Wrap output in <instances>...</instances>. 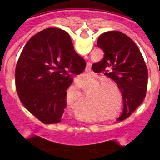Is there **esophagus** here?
<instances>
[{
	"label": "esophagus",
	"instance_id": "1",
	"mask_svg": "<svg viewBox=\"0 0 160 160\" xmlns=\"http://www.w3.org/2000/svg\"><path fill=\"white\" fill-rule=\"evenodd\" d=\"M84 58H85L86 59H87V58H89V56H84ZM88 67H89V68H90V65H89V66H88Z\"/></svg>",
	"mask_w": 160,
	"mask_h": 160
}]
</instances>
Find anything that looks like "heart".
<instances>
[{
    "mask_svg": "<svg viewBox=\"0 0 160 160\" xmlns=\"http://www.w3.org/2000/svg\"><path fill=\"white\" fill-rule=\"evenodd\" d=\"M102 79L97 78L95 79L93 83H99L94 88L95 90H98L95 96V103L99 104L108 108L111 113H115L118 109L119 98L117 94V91L111 86H113L116 89H118L117 83L111 80H103L101 82ZM101 82L100 83V82ZM111 86H110L109 85ZM121 109V102H120V111ZM120 113V111H119Z\"/></svg>",
    "mask_w": 160,
    "mask_h": 160,
    "instance_id": "heart-1",
    "label": "heart"
}]
</instances>
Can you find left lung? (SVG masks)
Instances as JSON below:
<instances>
[{
	"instance_id": "8db88e82",
	"label": "left lung",
	"mask_w": 160,
	"mask_h": 160,
	"mask_svg": "<svg viewBox=\"0 0 160 160\" xmlns=\"http://www.w3.org/2000/svg\"><path fill=\"white\" fill-rule=\"evenodd\" d=\"M97 47L104 51L103 58L92 70L115 81L122 93L123 111L117 120L129 117L142 103L148 89V68L138 47L127 35L118 31L101 34Z\"/></svg>"
}]
</instances>
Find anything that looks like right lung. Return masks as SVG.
I'll use <instances>...</instances> for the list:
<instances>
[{
  "label": "right lung",
  "mask_w": 160,
  "mask_h": 160,
  "mask_svg": "<svg viewBox=\"0 0 160 160\" xmlns=\"http://www.w3.org/2000/svg\"><path fill=\"white\" fill-rule=\"evenodd\" d=\"M86 62L77 54L69 34L49 28L24 47L16 68V89L25 108L44 124L58 123L66 108L72 74H80Z\"/></svg>",
  "instance_id": "add662e5"
}]
</instances>
